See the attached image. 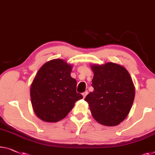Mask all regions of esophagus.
Returning <instances> with one entry per match:
<instances>
[{"label": "esophagus", "instance_id": "1", "mask_svg": "<svg viewBox=\"0 0 155 155\" xmlns=\"http://www.w3.org/2000/svg\"><path fill=\"white\" fill-rule=\"evenodd\" d=\"M87 94H88V92H87V91H85L84 92H83L82 94H83V97H84V98L85 97V96H86Z\"/></svg>", "mask_w": 155, "mask_h": 155}]
</instances>
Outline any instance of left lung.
<instances>
[{"label": "left lung", "instance_id": "8db88e82", "mask_svg": "<svg viewBox=\"0 0 155 155\" xmlns=\"http://www.w3.org/2000/svg\"><path fill=\"white\" fill-rule=\"evenodd\" d=\"M94 91L85 97L94 118L103 125L115 126L126 118L132 106L135 89L127 70L108 63L92 65Z\"/></svg>", "mask_w": 155, "mask_h": 155}]
</instances>
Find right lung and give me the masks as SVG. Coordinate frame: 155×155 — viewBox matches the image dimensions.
Instances as JSON below:
<instances>
[{
    "label": "right lung",
    "instance_id": "1",
    "mask_svg": "<svg viewBox=\"0 0 155 155\" xmlns=\"http://www.w3.org/2000/svg\"><path fill=\"white\" fill-rule=\"evenodd\" d=\"M71 66L62 59L44 64L31 87V102L35 114L48 122L65 117L76 101L83 95L77 92V81L71 77Z\"/></svg>",
    "mask_w": 155,
    "mask_h": 155
}]
</instances>
